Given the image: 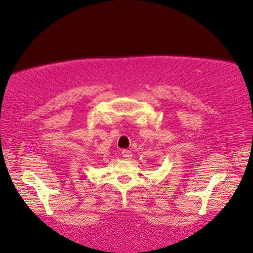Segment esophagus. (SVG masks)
Wrapping results in <instances>:
<instances>
[{
	"instance_id": "1",
	"label": "esophagus",
	"mask_w": 253,
	"mask_h": 253,
	"mask_svg": "<svg viewBox=\"0 0 253 253\" xmlns=\"http://www.w3.org/2000/svg\"><path fill=\"white\" fill-rule=\"evenodd\" d=\"M122 157L124 158V159H131L132 158V152L131 151H129V150H124V151H122Z\"/></svg>"
}]
</instances>
